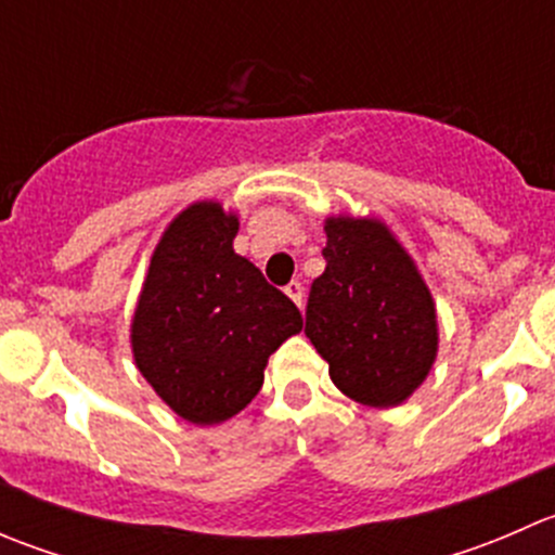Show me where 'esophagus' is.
Returning a JSON list of instances; mask_svg holds the SVG:
<instances>
[{
    "instance_id": "esophagus-1",
    "label": "esophagus",
    "mask_w": 555,
    "mask_h": 555,
    "mask_svg": "<svg viewBox=\"0 0 555 555\" xmlns=\"http://www.w3.org/2000/svg\"><path fill=\"white\" fill-rule=\"evenodd\" d=\"M284 293H287V298L293 300L295 306L304 304V284H300V282H289L287 287H284Z\"/></svg>"
}]
</instances>
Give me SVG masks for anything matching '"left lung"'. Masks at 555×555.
I'll return each mask as SVG.
<instances>
[{"instance_id": "obj_1", "label": "left lung", "mask_w": 555, "mask_h": 555, "mask_svg": "<svg viewBox=\"0 0 555 555\" xmlns=\"http://www.w3.org/2000/svg\"><path fill=\"white\" fill-rule=\"evenodd\" d=\"M324 233L327 268L311 284L306 335L346 397L371 408L402 405L438 357L433 293L376 217H327Z\"/></svg>"}]
</instances>
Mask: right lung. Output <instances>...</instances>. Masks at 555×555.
I'll use <instances>...</instances> for the list:
<instances>
[{
	"label": "right lung",
	"mask_w": 555,
	"mask_h": 555,
	"mask_svg": "<svg viewBox=\"0 0 555 555\" xmlns=\"http://www.w3.org/2000/svg\"><path fill=\"white\" fill-rule=\"evenodd\" d=\"M236 211L195 201L150 257L131 319L139 373L179 418L211 427L260 391L268 357L304 330L298 306L236 255Z\"/></svg>",
	"instance_id": "right-lung-1"
}]
</instances>
